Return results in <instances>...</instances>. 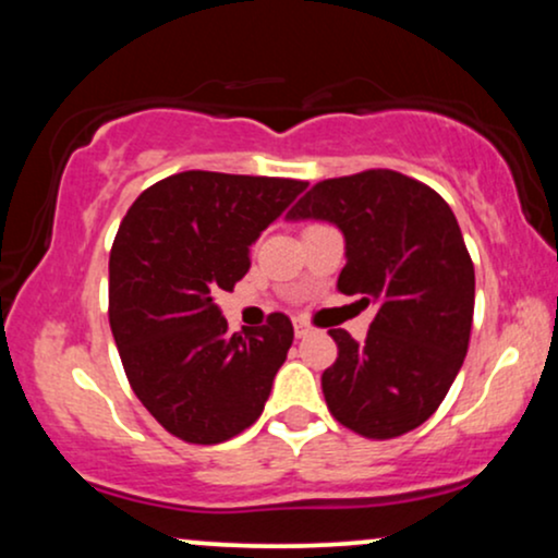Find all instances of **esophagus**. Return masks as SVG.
<instances>
[{
	"label": "esophagus",
	"mask_w": 558,
	"mask_h": 558,
	"mask_svg": "<svg viewBox=\"0 0 558 558\" xmlns=\"http://www.w3.org/2000/svg\"><path fill=\"white\" fill-rule=\"evenodd\" d=\"M293 332H296V338H304V336H310L312 328L304 323V319L296 317V319H293Z\"/></svg>",
	"instance_id": "1"
}]
</instances>
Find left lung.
<instances>
[{"label": "left lung", "mask_w": 558, "mask_h": 558, "mask_svg": "<svg viewBox=\"0 0 558 558\" xmlns=\"http://www.w3.org/2000/svg\"><path fill=\"white\" fill-rule=\"evenodd\" d=\"M288 220H328L345 239L338 291L375 306L367 338L332 328L323 373L330 414L373 440L425 422L462 369L475 312V267L444 196L396 170L319 181Z\"/></svg>", "instance_id": "left-lung-1"}]
</instances>
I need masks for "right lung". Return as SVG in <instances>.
I'll list each match as a JSON object with an SVG mask.
<instances>
[{
  "instance_id": "obj_1",
  "label": "right lung",
  "mask_w": 558,
  "mask_h": 558,
  "mask_svg": "<svg viewBox=\"0 0 558 558\" xmlns=\"http://www.w3.org/2000/svg\"><path fill=\"white\" fill-rule=\"evenodd\" d=\"M304 181L185 170L141 194L110 252V328L133 393L170 435L213 446L252 427L293 343L272 312L228 332L215 296L248 272V246Z\"/></svg>"
}]
</instances>
